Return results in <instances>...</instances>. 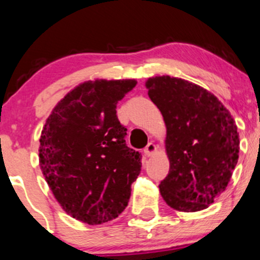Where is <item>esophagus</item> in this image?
I'll list each match as a JSON object with an SVG mask.
<instances>
[{
  "label": "esophagus",
  "mask_w": 260,
  "mask_h": 260,
  "mask_svg": "<svg viewBox=\"0 0 260 260\" xmlns=\"http://www.w3.org/2000/svg\"><path fill=\"white\" fill-rule=\"evenodd\" d=\"M143 152H144V154L147 155V157H151V155H153L155 152H157V146H155L154 143H152V142H151V143L147 144V147L144 148Z\"/></svg>",
  "instance_id": "34e87169"
}]
</instances>
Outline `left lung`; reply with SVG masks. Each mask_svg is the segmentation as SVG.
Returning <instances> with one entry per match:
<instances>
[{
  "label": "left lung",
  "instance_id": "1",
  "mask_svg": "<svg viewBox=\"0 0 260 260\" xmlns=\"http://www.w3.org/2000/svg\"><path fill=\"white\" fill-rule=\"evenodd\" d=\"M146 86L167 127L169 172L160 194L179 212L208 208L225 190L238 162L236 122L214 94L192 82L160 76Z\"/></svg>",
  "mask_w": 260,
  "mask_h": 260
}]
</instances>
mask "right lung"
Listing matches in <instances>:
<instances>
[{"mask_svg": "<svg viewBox=\"0 0 260 260\" xmlns=\"http://www.w3.org/2000/svg\"><path fill=\"white\" fill-rule=\"evenodd\" d=\"M135 80L88 81L64 95L46 121L40 166L67 214L87 224L114 219L128 206L141 153L125 144L117 103Z\"/></svg>", "mask_w": 260, "mask_h": 260, "instance_id": "right-lung-1", "label": "right lung"}]
</instances>
